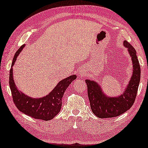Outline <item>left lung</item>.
<instances>
[{
  "label": "left lung",
  "mask_w": 148,
  "mask_h": 148,
  "mask_svg": "<svg viewBox=\"0 0 148 148\" xmlns=\"http://www.w3.org/2000/svg\"><path fill=\"white\" fill-rule=\"evenodd\" d=\"M124 45L128 48L132 58L133 73L123 94L115 98L107 97L102 92L101 87L97 82L85 80L90 108L94 114L100 119L113 118L121 115L132 107L136 100L140 81V63L132 45L127 41H124Z\"/></svg>",
  "instance_id": "left-lung-1"
}]
</instances>
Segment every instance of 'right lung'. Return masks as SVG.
<instances>
[{"instance_id":"1","label":"right lung","mask_w":148,"mask_h":148,"mask_svg":"<svg viewBox=\"0 0 148 148\" xmlns=\"http://www.w3.org/2000/svg\"><path fill=\"white\" fill-rule=\"evenodd\" d=\"M24 47V45H22L16 52L10 70L9 85L14 103L20 112L25 114L35 119L47 121L53 119L60 112L63 94L71 82L77 78V76L75 75H71L59 82L53 90L47 96L40 99H33L28 97L18 89L14 81L12 75V66Z\"/></svg>"}]
</instances>
